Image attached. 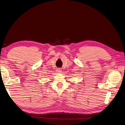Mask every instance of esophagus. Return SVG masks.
Here are the masks:
<instances>
[{"instance_id": "obj_1", "label": "esophagus", "mask_w": 125, "mask_h": 125, "mask_svg": "<svg viewBox=\"0 0 125 125\" xmlns=\"http://www.w3.org/2000/svg\"><path fill=\"white\" fill-rule=\"evenodd\" d=\"M61 72H62V69H61L60 68H58L57 69V73H61Z\"/></svg>"}]
</instances>
